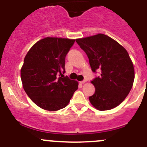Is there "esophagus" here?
Masks as SVG:
<instances>
[{
  "mask_svg": "<svg viewBox=\"0 0 147 147\" xmlns=\"http://www.w3.org/2000/svg\"><path fill=\"white\" fill-rule=\"evenodd\" d=\"M85 82H86L85 80H83V81H81V82H80V84H84V83H85Z\"/></svg>",
  "mask_w": 147,
  "mask_h": 147,
  "instance_id": "esophagus-1",
  "label": "esophagus"
}]
</instances>
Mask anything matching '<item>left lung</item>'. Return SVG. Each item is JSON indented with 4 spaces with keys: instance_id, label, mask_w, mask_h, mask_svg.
<instances>
[{
    "instance_id": "obj_1",
    "label": "left lung",
    "mask_w": 147,
    "mask_h": 147,
    "mask_svg": "<svg viewBox=\"0 0 147 147\" xmlns=\"http://www.w3.org/2000/svg\"><path fill=\"white\" fill-rule=\"evenodd\" d=\"M89 58L92 72L101 70L92 83L95 87L90 103L100 111L120 105L129 93L134 80V69L128 53L116 40L104 34L76 39Z\"/></svg>"
}]
</instances>
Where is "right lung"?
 Returning a JSON list of instances; mask_svg holds the SVG:
<instances>
[{"label": "right lung", "mask_w": 147, "mask_h": 147, "mask_svg": "<svg viewBox=\"0 0 147 147\" xmlns=\"http://www.w3.org/2000/svg\"><path fill=\"white\" fill-rule=\"evenodd\" d=\"M75 40L47 37L28 52L20 70L25 92L42 109L65 107L78 90V82L65 77V57Z\"/></svg>", "instance_id": "add662e5"}]
</instances>
